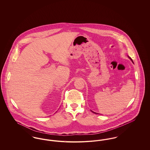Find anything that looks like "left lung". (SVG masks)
Returning <instances> with one entry per match:
<instances>
[{
	"label": "left lung",
	"mask_w": 150,
	"mask_h": 150,
	"mask_svg": "<svg viewBox=\"0 0 150 150\" xmlns=\"http://www.w3.org/2000/svg\"><path fill=\"white\" fill-rule=\"evenodd\" d=\"M129 58H130V59H131V60H132V62H133V60H132V58H130V57H129ZM92 112H93V111H92ZM93 113H94V114H97V113H96V112H93Z\"/></svg>",
	"instance_id": "obj_1"
}]
</instances>
